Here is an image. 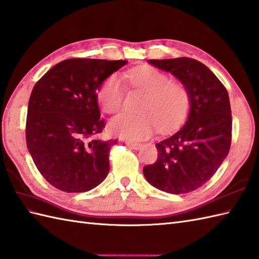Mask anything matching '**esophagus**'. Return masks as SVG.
<instances>
[{
	"label": "esophagus",
	"mask_w": 259,
	"mask_h": 259,
	"mask_svg": "<svg viewBox=\"0 0 259 259\" xmlns=\"http://www.w3.org/2000/svg\"><path fill=\"white\" fill-rule=\"evenodd\" d=\"M125 144L127 145V146H130L131 149H133V150H139L140 147L142 146V144H140V143H135V142H131V141H126V142H125Z\"/></svg>",
	"instance_id": "34e87169"
}]
</instances>
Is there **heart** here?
<instances>
[{
  "mask_svg": "<svg viewBox=\"0 0 259 259\" xmlns=\"http://www.w3.org/2000/svg\"><path fill=\"white\" fill-rule=\"evenodd\" d=\"M124 78L133 87L146 93V97L140 108L142 114L122 113L110 120V133L131 141H142L159 127L162 132L174 130L186 118L190 94L182 82L170 80L166 73L150 66L126 72ZM124 98L125 87L118 76L108 77L99 87V104L108 114L119 112Z\"/></svg>",
  "mask_w": 259,
  "mask_h": 259,
  "instance_id": "1",
  "label": "heart"
}]
</instances>
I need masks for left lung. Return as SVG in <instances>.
<instances>
[{
    "label": "left lung",
    "instance_id": "left-lung-1",
    "mask_svg": "<svg viewBox=\"0 0 259 259\" xmlns=\"http://www.w3.org/2000/svg\"><path fill=\"white\" fill-rule=\"evenodd\" d=\"M149 62L187 87L190 112L176 134L155 144L157 160L143 167L144 177L168 193L194 191L213 177L229 153L233 117L228 92L207 66L192 58Z\"/></svg>",
    "mask_w": 259,
    "mask_h": 259
}]
</instances>
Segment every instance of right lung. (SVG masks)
<instances>
[{
  "mask_svg": "<svg viewBox=\"0 0 259 259\" xmlns=\"http://www.w3.org/2000/svg\"><path fill=\"white\" fill-rule=\"evenodd\" d=\"M126 60L71 58L47 71L31 93L26 115L28 150L41 176L65 192H86L109 172L117 140L102 141L97 91Z\"/></svg>",
  "mask_w": 259,
  "mask_h": 259,
  "instance_id": "obj_1",
  "label": "right lung"
}]
</instances>
